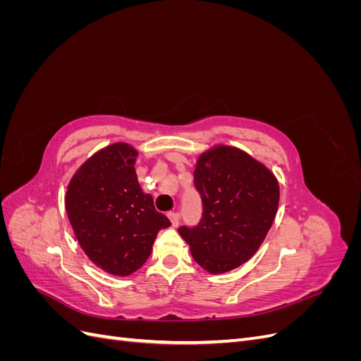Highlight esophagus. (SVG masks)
Listing matches in <instances>:
<instances>
[{
    "instance_id": "esophagus-1",
    "label": "esophagus",
    "mask_w": 361,
    "mask_h": 361,
    "mask_svg": "<svg viewBox=\"0 0 361 361\" xmlns=\"http://www.w3.org/2000/svg\"><path fill=\"white\" fill-rule=\"evenodd\" d=\"M169 218H170V220H171V224L174 226V227H176L178 224H179V214L176 212V211H171V212H169Z\"/></svg>"
}]
</instances>
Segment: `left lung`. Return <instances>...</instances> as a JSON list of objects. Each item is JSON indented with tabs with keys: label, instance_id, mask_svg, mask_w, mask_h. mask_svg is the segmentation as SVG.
I'll return each mask as SVG.
<instances>
[{
	"label": "left lung",
	"instance_id": "obj_1",
	"mask_svg": "<svg viewBox=\"0 0 361 361\" xmlns=\"http://www.w3.org/2000/svg\"><path fill=\"white\" fill-rule=\"evenodd\" d=\"M194 187L202 199V218L178 228L192 257L212 274L243 265L264 243L276 218V176L245 152L220 146L199 158Z\"/></svg>",
	"mask_w": 361,
	"mask_h": 361
}]
</instances>
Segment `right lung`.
Returning <instances> with one entry per match:
<instances>
[{
  "label": "right lung",
  "instance_id": "add662e5",
  "mask_svg": "<svg viewBox=\"0 0 361 361\" xmlns=\"http://www.w3.org/2000/svg\"><path fill=\"white\" fill-rule=\"evenodd\" d=\"M137 150L125 143L94 154L76 171L66 194V211L80 245L97 267L129 276L145 265L158 232L171 226L141 191Z\"/></svg>",
  "mask_w": 361,
  "mask_h": 361
}]
</instances>
